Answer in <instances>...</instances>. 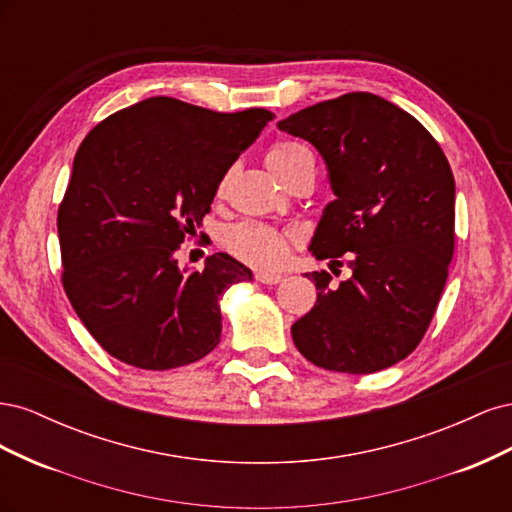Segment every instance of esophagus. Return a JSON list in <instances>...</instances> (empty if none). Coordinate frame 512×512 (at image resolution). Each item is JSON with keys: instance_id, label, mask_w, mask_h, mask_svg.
<instances>
[{"instance_id": "34e87169", "label": "esophagus", "mask_w": 512, "mask_h": 512, "mask_svg": "<svg viewBox=\"0 0 512 512\" xmlns=\"http://www.w3.org/2000/svg\"><path fill=\"white\" fill-rule=\"evenodd\" d=\"M256 280L260 284H267V286H273V284H280L284 280L282 273H269V271H258L256 273Z\"/></svg>"}]
</instances>
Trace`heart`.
Instances as JSON below:
<instances>
[{
	"label": "heart",
	"mask_w": 512,
	"mask_h": 512,
	"mask_svg": "<svg viewBox=\"0 0 512 512\" xmlns=\"http://www.w3.org/2000/svg\"><path fill=\"white\" fill-rule=\"evenodd\" d=\"M307 160H314V153L305 145L292 141L275 143L267 153V164L277 179L286 177L292 168H297ZM290 243V232L275 230L258 222H245L226 232L228 250L247 262V265L260 269H275L284 265L290 252Z\"/></svg>",
	"instance_id": "1"
}]
</instances>
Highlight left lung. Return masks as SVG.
I'll use <instances>...</instances> for the list:
<instances>
[{"label": "left lung", "instance_id": "1", "mask_svg": "<svg viewBox=\"0 0 512 512\" xmlns=\"http://www.w3.org/2000/svg\"><path fill=\"white\" fill-rule=\"evenodd\" d=\"M277 128L312 143L335 200L322 209L309 252L348 258L352 275L314 280L316 305L292 324L309 363L374 374L421 342L455 250V179L440 145L410 113L374 94L307 106Z\"/></svg>", "mask_w": 512, "mask_h": 512}]
</instances>
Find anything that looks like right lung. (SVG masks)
<instances>
[{
  "mask_svg": "<svg viewBox=\"0 0 512 512\" xmlns=\"http://www.w3.org/2000/svg\"><path fill=\"white\" fill-rule=\"evenodd\" d=\"M275 115L215 113L175 98L132 104L87 134L57 215L64 288L87 331L121 363L175 369L222 339L220 297L252 282L228 254L179 267L177 247Z\"/></svg>",
  "mask_w": 512,
  "mask_h": 512,
  "instance_id": "obj_1",
  "label": "right lung"
}]
</instances>
